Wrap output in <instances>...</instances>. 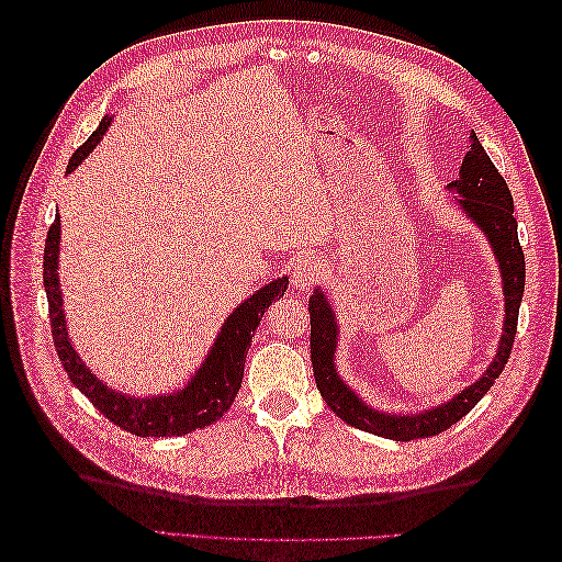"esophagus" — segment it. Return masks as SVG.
Instances as JSON below:
<instances>
[{
  "label": "esophagus",
  "instance_id": "esophagus-1",
  "mask_svg": "<svg viewBox=\"0 0 562 562\" xmlns=\"http://www.w3.org/2000/svg\"><path fill=\"white\" fill-rule=\"evenodd\" d=\"M321 274H323V262L314 258V255H304L293 269V285L297 291H310V288L316 285Z\"/></svg>",
  "mask_w": 562,
  "mask_h": 562
}]
</instances>
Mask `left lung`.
<instances>
[{
    "label": "left lung",
    "instance_id": "left-lung-1",
    "mask_svg": "<svg viewBox=\"0 0 562 562\" xmlns=\"http://www.w3.org/2000/svg\"><path fill=\"white\" fill-rule=\"evenodd\" d=\"M448 192L454 194L452 203L457 211L467 215V220H471V223L485 234L492 252H495L504 293V321L497 353L485 368L483 375L473 384L457 391L452 398L427 407V411H380V407L366 403L359 396V391H353L337 372L335 353L339 339V323L330 297L321 285L314 288V295L310 297L312 366L323 401L328 403V407L339 419H345L351 427L391 440L427 438L450 429L452 424L462 419L471 407L487 394L490 386L495 384L514 347L518 310L525 288V255L518 244L514 196L508 192L506 180L499 176L495 164L490 161L479 135L473 131L469 133V151L464 155L462 166H459V178L448 184Z\"/></svg>",
    "mask_w": 562,
    "mask_h": 562
}]
</instances>
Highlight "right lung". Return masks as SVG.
I'll return each mask as SVG.
<instances>
[{"label": "right lung", "mask_w": 562, "mask_h": 562, "mask_svg": "<svg viewBox=\"0 0 562 562\" xmlns=\"http://www.w3.org/2000/svg\"><path fill=\"white\" fill-rule=\"evenodd\" d=\"M114 114L103 116V122L91 133V138L83 143L67 164V173L87 159L95 145L103 140ZM58 258H60V215H56L54 225L46 236L44 248V288L48 300L50 333H54V345L58 359L67 372V378L87 396L100 413L119 429L131 431L135 436H184L194 429L209 427L215 419L223 417L229 405L234 403L236 391L241 389L246 353L252 342V335L260 326L262 314L269 310L271 302L283 297L288 291V277H279L265 283L260 291H255L239 307L225 318L220 326L213 347L209 349L206 359L192 372L184 386L168 391V394L138 396L124 394V391L108 386L95 372L83 363L79 351L75 349L70 333H67V321L63 310V291L58 277Z\"/></svg>", "instance_id": "1"}]
</instances>
